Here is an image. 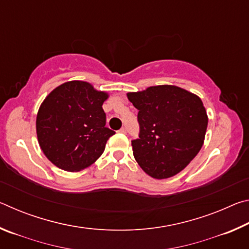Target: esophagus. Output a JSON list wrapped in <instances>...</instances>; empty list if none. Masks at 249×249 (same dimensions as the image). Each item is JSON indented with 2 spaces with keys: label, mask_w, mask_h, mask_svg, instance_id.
<instances>
[{
  "label": "esophagus",
  "mask_w": 249,
  "mask_h": 249,
  "mask_svg": "<svg viewBox=\"0 0 249 249\" xmlns=\"http://www.w3.org/2000/svg\"><path fill=\"white\" fill-rule=\"evenodd\" d=\"M120 133H123V134H125L126 133V128L125 127H122L120 130H119Z\"/></svg>",
  "instance_id": "obj_1"
}]
</instances>
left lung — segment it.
Segmentation results:
<instances>
[{"label":"left lung","instance_id":"left-lung-1","mask_svg":"<svg viewBox=\"0 0 249 249\" xmlns=\"http://www.w3.org/2000/svg\"><path fill=\"white\" fill-rule=\"evenodd\" d=\"M127 98L138 109L140 138L132 141L138 165L155 179L179 174L204 142L209 119L203 102L170 84L128 92Z\"/></svg>","mask_w":249,"mask_h":249}]
</instances>
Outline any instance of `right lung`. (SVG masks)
<instances>
[{
  "label": "right lung",
  "mask_w": 249,
  "mask_h": 249,
  "mask_svg": "<svg viewBox=\"0 0 249 249\" xmlns=\"http://www.w3.org/2000/svg\"><path fill=\"white\" fill-rule=\"evenodd\" d=\"M107 99V92L79 80L62 83L46 96L37 113L36 133L40 149L54 166L77 172L100 158L115 134L105 127L102 105Z\"/></svg>",
  "instance_id": "1"
}]
</instances>
